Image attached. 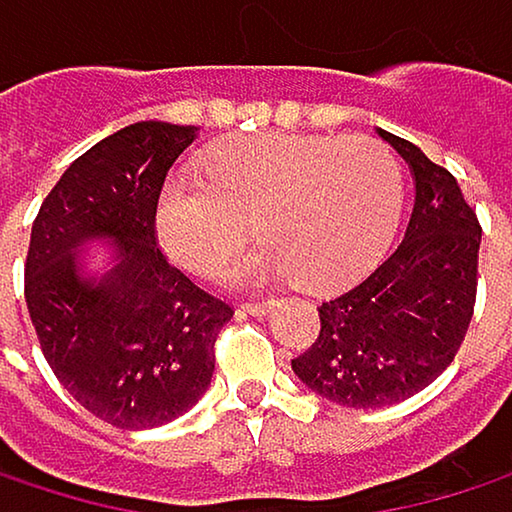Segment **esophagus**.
Here are the masks:
<instances>
[{
  "label": "esophagus",
  "instance_id": "1",
  "mask_svg": "<svg viewBox=\"0 0 512 512\" xmlns=\"http://www.w3.org/2000/svg\"><path fill=\"white\" fill-rule=\"evenodd\" d=\"M273 306H276L273 300H251V303H242L239 309H242V312H248V315H267Z\"/></svg>",
  "mask_w": 512,
  "mask_h": 512
}]
</instances>
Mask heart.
<instances>
[{"mask_svg": "<svg viewBox=\"0 0 512 512\" xmlns=\"http://www.w3.org/2000/svg\"><path fill=\"white\" fill-rule=\"evenodd\" d=\"M400 200V166L379 139L264 133L209 151L200 181H172L157 206V239L181 270L209 273L251 221L261 239L218 273L221 282L297 276L327 291L382 258Z\"/></svg>", "mask_w": 512, "mask_h": 512, "instance_id": "b5f03b06", "label": "heart"}]
</instances>
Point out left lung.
<instances>
[{
	"label": "left lung",
	"mask_w": 512,
	"mask_h": 512,
	"mask_svg": "<svg viewBox=\"0 0 512 512\" xmlns=\"http://www.w3.org/2000/svg\"><path fill=\"white\" fill-rule=\"evenodd\" d=\"M416 185L407 233L355 288L318 306V340L294 376L340 407L376 410L431 385L455 358L477 300L480 221L449 169L394 133Z\"/></svg>",
	"instance_id": "obj_1"
}]
</instances>
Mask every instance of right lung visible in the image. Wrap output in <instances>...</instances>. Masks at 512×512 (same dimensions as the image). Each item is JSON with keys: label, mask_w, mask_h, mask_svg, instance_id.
<instances>
[{"label": "right lung", "mask_w": 512, "mask_h": 512, "mask_svg": "<svg viewBox=\"0 0 512 512\" xmlns=\"http://www.w3.org/2000/svg\"><path fill=\"white\" fill-rule=\"evenodd\" d=\"M197 127L139 121L84 151L32 224L26 306L60 385L115 428H157L206 394L233 309L175 270L154 239L166 172ZM99 241L106 264L90 268Z\"/></svg>", "instance_id": "add662e5"}]
</instances>
